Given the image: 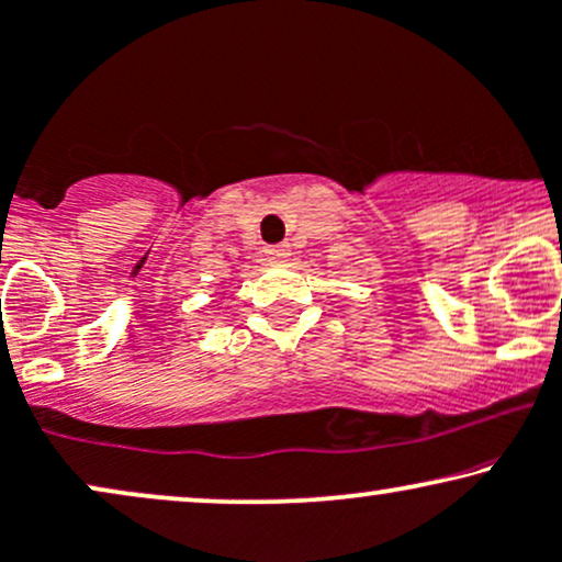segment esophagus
Segmentation results:
<instances>
[{"label":"esophagus","mask_w":562,"mask_h":562,"mask_svg":"<svg viewBox=\"0 0 562 562\" xmlns=\"http://www.w3.org/2000/svg\"><path fill=\"white\" fill-rule=\"evenodd\" d=\"M265 254H267V259L269 261H285L288 257H290V246L288 244H277V246H267L265 248Z\"/></svg>","instance_id":"esophagus-1"}]
</instances>
